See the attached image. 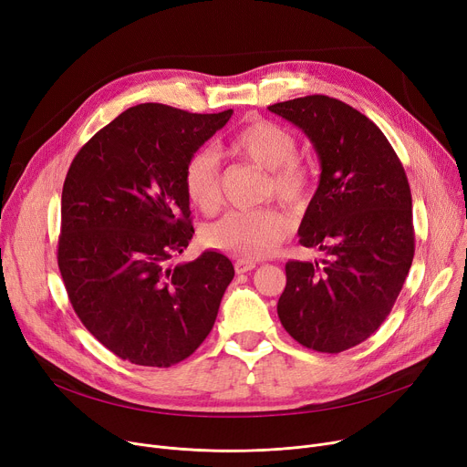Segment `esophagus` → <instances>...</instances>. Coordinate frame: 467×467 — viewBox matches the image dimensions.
Instances as JSON below:
<instances>
[{
  "mask_svg": "<svg viewBox=\"0 0 467 467\" xmlns=\"http://www.w3.org/2000/svg\"><path fill=\"white\" fill-rule=\"evenodd\" d=\"M255 268V263L254 261H246V259H236L234 263V271L236 275H244V273H250Z\"/></svg>",
  "mask_w": 467,
  "mask_h": 467,
  "instance_id": "34e87169",
  "label": "esophagus"
}]
</instances>
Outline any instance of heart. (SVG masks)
Segmentation results:
<instances>
[{
  "label": "heart",
  "instance_id": "1",
  "mask_svg": "<svg viewBox=\"0 0 467 467\" xmlns=\"http://www.w3.org/2000/svg\"><path fill=\"white\" fill-rule=\"evenodd\" d=\"M219 153L266 170L263 196L299 208L312 194L314 176L299 153L296 134L273 120L255 119L240 127L219 145ZM183 189L187 201L202 213H213L221 204L219 159L210 150L192 153L183 166ZM291 219L278 208L233 210L213 221L204 231L210 248L244 259H259L275 254L291 234Z\"/></svg>",
  "mask_w": 467,
  "mask_h": 467
}]
</instances>
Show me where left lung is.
Masks as SVG:
<instances>
[{
  "mask_svg": "<svg viewBox=\"0 0 467 467\" xmlns=\"http://www.w3.org/2000/svg\"><path fill=\"white\" fill-rule=\"evenodd\" d=\"M268 109L299 127L320 157L299 242L327 254L322 265L285 263L278 317L299 345L345 352L382 326L412 265L407 174L375 122L337 98L312 94Z\"/></svg>",
  "mask_w": 467,
  "mask_h": 467,
  "instance_id": "left-lung-1",
  "label": "left lung"
}]
</instances>
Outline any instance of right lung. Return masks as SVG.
Returning a JSON list of instances; mask_svg holds the SVG:
<instances>
[{"label": "right lung", "instance_id": "add662e5", "mask_svg": "<svg viewBox=\"0 0 467 467\" xmlns=\"http://www.w3.org/2000/svg\"><path fill=\"white\" fill-rule=\"evenodd\" d=\"M233 109L140 104L98 130L62 189L58 268L69 303L102 345L134 365L170 367L213 327L234 266L219 252L168 266L194 234L183 166Z\"/></svg>", "mask_w": 467, "mask_h": 467}]
</instances>
